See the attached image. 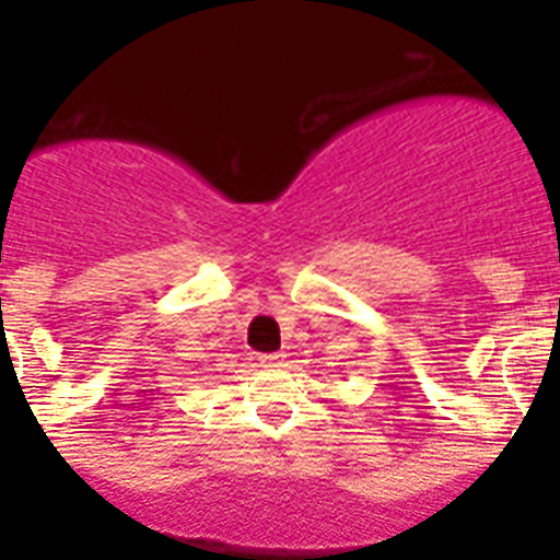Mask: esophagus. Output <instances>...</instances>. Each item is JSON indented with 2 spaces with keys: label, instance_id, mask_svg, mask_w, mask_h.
Here are the masks:
<instances>
[{
  "label": "esophagus",
  "instance_id": "34e87169",
  "mask_svg": "<svg viewBox=\"0 0 560 560\" xmlns=\"http://www.w3.org/2000/svg\"><path fill=\"white\" fill-rule=\"evenodd\" d=\"M257 361H260L264 368H280V364H283V353H264L257 355Z\"/></svg>",
  "mask_w": 560,
  "mask_h": 560
}]
</instances>
